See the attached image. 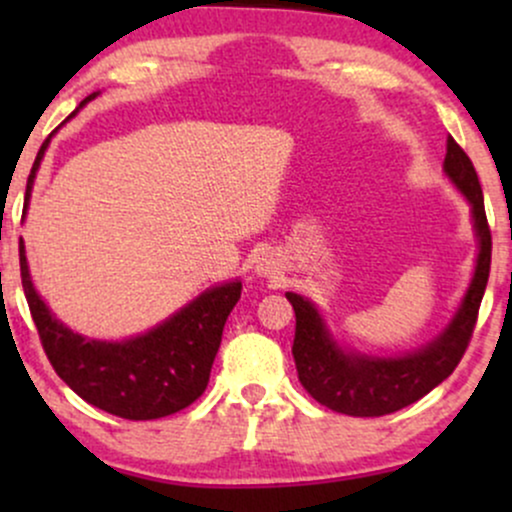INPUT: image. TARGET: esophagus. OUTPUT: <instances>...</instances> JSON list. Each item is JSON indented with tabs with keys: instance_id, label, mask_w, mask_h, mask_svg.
<instances>
[{
	"instance_id": "34e87169",
	"label": "esophagus",
	"mask_w": 512,
	"mask_h": 512,
	"mask_svg": "<svg viewBox=\"0 0 512 512\" xmlns=\"http://www.w3.org/2000/svg\"><path fill=\"white\" fill-rule=\"evenodd\" d=\"M276 272V267H274V260L272 257H262L260 262H257V274H262V276H272Z\"/></svg>"
}]
</instances>
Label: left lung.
<instances>
[{
	"instance_id": "obj_1",
	"label": "left lung",
	"mask_w": 512,
	"mask_h": 512,
	"mask_svg": "<svg viewBox=\"0 0 512 512\" xmlns=\"http://www.w3.org/2000/svg\"><path fill=\"white\" fill-rule=\"evenodd\" d=\"M443 170L472 209V226L477 236V264L472 281L464 291L460 308L436 339L399 356H368L344 349L327 330L325 317L313 301L286 293L296 310L293 361L298 380L322 407L349 416H385L421 399L438 387L457 368L467 351L477 325L479 305L484 298L491 269V231L484 211V195L469 156L455 139H448Z\"/></svg>"
}]
</instances>
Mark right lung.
Here are the masks:
<instances>
[{
  "mask_svg": "<svg viewBox=\"0 0 512 512\" xmlns=\"http://www.w3.org/2000/svg\"><path fill=\"white\" fill-rule=\"evenodd\" d=\"M96 96L98 93H91L79 108ZM48 142L40 146L28 175L26 209ZM19 260L23 293L45 354L55 373L88 404L120 419L149 421L190 407L207 390L223 325L243 291L238 279L199 293L195 301L182 305L178 313L158 322L149 332L122 342H103L72 332L52 315L31 281L23 240L19 243Z\"/></svg>",
  "mask_w": 512,
  "mask_h": 512,
  "instance_id": "add662e5",
  "label": "right lung"
}]
</instances>
